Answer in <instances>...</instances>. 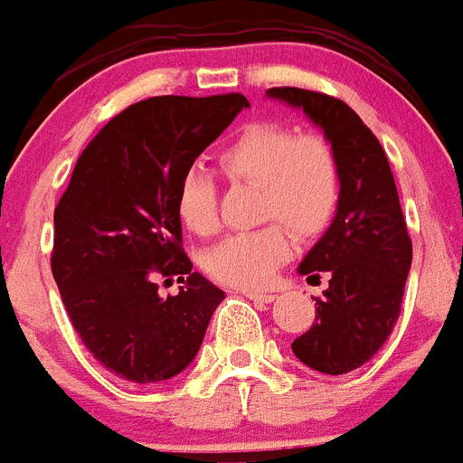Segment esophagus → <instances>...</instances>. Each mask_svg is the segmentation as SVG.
Instances as JSON below:
<instances>
[{
  "label": "esophagus",
  "instance_id": "34e87169",
  "mask_svg": "<svg viewBox=\"0 0 463 463\" xmlns=\"http://www.w3.org/2000/svg\"><path fill=\"white\" fill-rule=\"evenodd\" d=\"M247 298H251V301H260V303H271L276 298V294L271 292H242Z\"/></svg>",
  "mask_w": 463,
  "mask_h": 463
}]
</instances>
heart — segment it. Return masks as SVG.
<instances>
[{
    "label": "heart",
    "instance_id": "heart-1",
    "mask_svg": "<svg viewBox=\"0 0 463 463\" xmlns=\"http://www.w3.org/2000/svg\"><path fill=\"white\" fill-rule=\"evenodd\" d=\"M218 166L232 183L259 184L260 218L269 222L230 233L204 254V269L230 288L259 289L292 251L288 226L294 236L314 238L332 225L343 196L341 162L321 133L256 120L221 146ZM174 203L189 232L198 236L216 232L218 184L209 171L200 166L183 171Z\"/></svg>",
    "mask_w": 463,
    "mask_h": 463
}]
</instances>
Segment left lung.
<instances>
[{"mask_svg": "<svg viewBox=\"0 0 463 463\" xmlns=\"http://www.w3.org/2000/svg\"><path fill=\"white\" fill-rule=\"evenodd\" d=\"M271 98L301 107L336 149L343 196L335 222L298 271L330 276L317 297V318L292 350L323 374L361 368L381 350L402 314L412 263L406 218L383 146L359 116L335 95L297 87L269 89Z\"/></svg>", "mask_w": 463, "mask_h": 463, "instance_id": "1", "label": "left lung"}]
</instances>
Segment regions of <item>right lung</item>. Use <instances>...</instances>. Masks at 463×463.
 I'll return each instance as SVG.
<instances>
[{
    "mask_svg": "<svg viewBox=\"0 0 463 463\" xmlns=\"http://www.w3.org/2000/svg\"><path fill=\"white\" fill-rule=\"evenodd\" d=\"M250 107L242 93L158 95L107 122L55 207L51 269L80 341L109 373L158 383L196 356L222 289L192 271L175 213L183 171ZM185 285L162 299L157 280Z\"/></svg>",
    "mask_w": 463,
    "mask_h": 463,
    "instance_id": "1",
    "label": "right lung"
}]
</instances>
